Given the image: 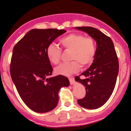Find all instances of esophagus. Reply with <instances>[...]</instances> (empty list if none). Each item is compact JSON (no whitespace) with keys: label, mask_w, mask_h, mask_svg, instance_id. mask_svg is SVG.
<instances>
[{"label":"esophagus","mask_w":131,"mask_h":131,"mask_svg":"<svg viewBox=\"0 0 131 131\" xmlns=\"http://www.w3.org/2000/svg\"><path fill=\"white\" fill-rule=\"evenodd\" d=\"M73 79V77H69V80H70V81H71V80Z\"/></svg>","instance_id":"obj_1"}]
</instances>
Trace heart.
<instances>
[{
  "mask_svg": "<svg viewBox=\"0 0 131 131\" xmlns=\"http://www.w3.org/2000/svg\"><path fill=\"white\" fill-rule=\"evenodd\" d=\"M77 58L85 64H91L93 60V53L92 50L81 46L79 51Z\"/></svg>",
  "mask_w": 131,
  "mask_h": 131,
  "instance_id": "obj_1",
  "label": "heart"
}]
</instances>
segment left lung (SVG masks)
Returning <instances> with one entry per match:
<instances>
[{
  "label": "left lung",
  "mask_w": 131,
  "mask_h": 131,
  "mask_svg": "<svg viewBox=\"0 0 131 131\" xmlns=\"http://www.w3.org/2000/svg\"><path fill=\"white\" fill-rule=\"evenodd\" d=\"M56 29H34L19 40L13 48L10 71L19 95L27 107L37 113H46L56 107L58 92L68 86L63 75L52 77L48 48L58 37Z\"/></svg>",
  "instance_id": "1"
}]
</instances>
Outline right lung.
Masks as SVG:
<instances>
[{
	"mask_svg": "<svg viewBox=\"0 0 131 131\" xmlns=\"http://www.w3.org/2000/svg\"><path fill=\"white\" fill-rule=\"evenodd\" d=\"M87 33L96 42L94 59L91 67L77 81L85 86L86 94L77 100L84 108L94 110L101 107L110 98L115 88L119 71V61L112 39L97 29L77 27Z\"/></svg>",
	"mask_w": 131,
	"mask_h": 131,
	"instance_id": "add662e5",
	"label": "right lung"
}]
</instances>
